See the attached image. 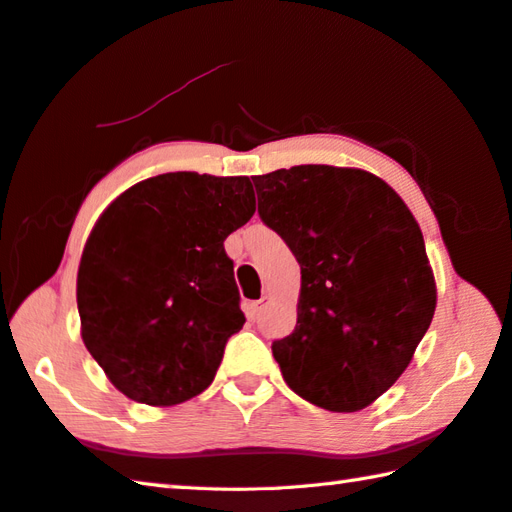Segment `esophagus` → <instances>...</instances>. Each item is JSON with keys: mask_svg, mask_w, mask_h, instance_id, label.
I'll use <instances>...</instances> for the list:
<instances>
[{"mask_svg": "<svg viewBox=\"0 0 512 512\" xmlns=\"http://www.w3.org/2000/svg\"><path fill=\"white\" fill-rule=\"evenodd\" d=\"M268 304V295H264L262 299H257V302H250L248 306H246V313H248V317L250 319H255V317H259L262 315V310H264V306Z\"/></svg>", "mask_w": 512, "mask_h": 512, "instance_id": "obj_1", "label": "esophagus"}]
</instances>
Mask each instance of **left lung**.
Wrapping results in <instances>:
<instances>
[{"mask_svg": "<svg viewBox=\"0 0 512 512\" xmlns=\"http://www.w3.org/2000/svg\"><path fill=\"white\" fill-rule=\"evenodd\" d=\"M253 182L259 217L302 268L297 326L273 357L306 402L362 410L397 382L433 322L437 286L417 219L359 168L306 164Z\"/></svg>", "mask_w": 512, "mask_h": 512, "instance_id": "1", "label": "left lung"}]
</instances>
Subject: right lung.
<instances>
[{"instance_id":"obj_1","label":"right lung","mask_w":512,"mask_h":512,"mask_svg":"<svg viewBox=\"0 0 512 512\" xmlns=\"http://www.w3.org/2000/svg\"><path fill=\"white\" fill-rule=\"evenodd\" d=\"M255 213L248 177L166 173L124 190L77 270L82 339L119 393L148 406L210 386L242 330L224 239Z\"/></svg>"}]
</instances>
